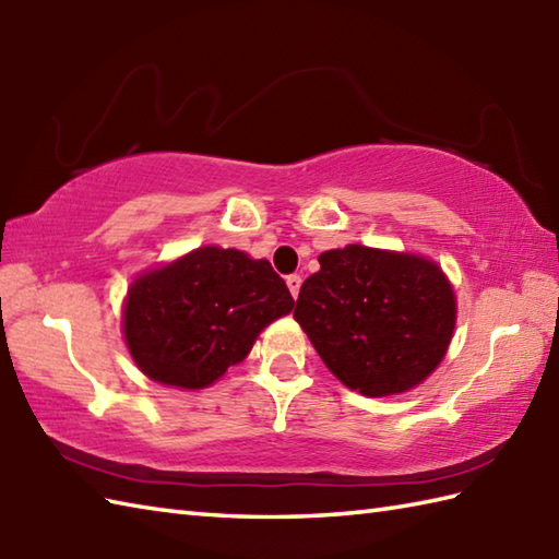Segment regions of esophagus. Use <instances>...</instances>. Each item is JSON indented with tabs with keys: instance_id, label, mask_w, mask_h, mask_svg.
Wrapping results in <instances>:
<instances>
[{
	"instance_id": "obj_1",
	"label": "esophagus",
	"mask_w": 559,
	"mask_h": 559,
	"mask_svg": "<svg viewBox=\"0 0 559 559\" xmlns=\"http://www.w3.org/2000/svg\"><path fill=\"white\" fill-rule=\"evenodd\" d=\"M286 283H288V288H290V295L295 300H298V295H300V286H302V278L298 276V273H293V276H288L286 278Z\"/></svg>"
}]
</instances>
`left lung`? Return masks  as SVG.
Instances as JSON below:
<instances>
[{
  "mask_svg": "<svg viewBox=\"0 0 559 559\" xmlns=\"http://www.w3.org/2000/svg\"><path fill=\"white\" fill-rule=\"evenodd\" d=\"M319 264L293 317L331 374L362 396H391L435 372L456 326L454 288L435 261L348 245Z\"/></svg>",
  "mask_w": 559,
  "mask_h": 559,
  "instance_id": "1",
  "label": "left lung"
}]
</instances>
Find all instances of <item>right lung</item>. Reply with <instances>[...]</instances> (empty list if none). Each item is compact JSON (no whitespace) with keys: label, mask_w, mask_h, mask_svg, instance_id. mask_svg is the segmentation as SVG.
<instances>
[{"label":"right lung","mask_w":559,"mask_h":559,"mask_svg":"<svg viewBox=\"0 0 559 559\" xmlns=\"http://www.w3.org/2000/svg\"><path fill=\"white\" fill-rule=\"evenodd\" d=\"M293 295L266 259L199 247L151 269L127 293L122 326L136 367L153 382L204 389L242 362Z\"/></svg>","instance_id":"obj_1"}]
</instances>
